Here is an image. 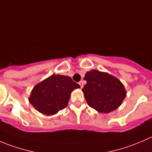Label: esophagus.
Instances as JSON below:
<instances>
[{
    "label": "esophagus",
    "mask_w": 152,
    "mask_h": 152,
    "mask_svg": "<svg viewBox=\"0 0 152 152\" xmlns=\"http://www.w3.org/2000/svg\"><path fill=\"white\" fill-rule=\"evenodd\" d=\"M79 85H80L81 88H82V87H83V86H84V83H83V81H81V82H79Z\"/></svg>",
    "instance_id": "1"
}]
</instances>
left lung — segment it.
I'll list each match as a JSON object with an SVG mask.
<instances>
[{
  "label": "left lung",
  "mask_w": 152,
  "mask_h": 152,
  "mask_svg": "<svg viewBox=\"0 0 152 152\" xmlns=\"http://www.w3.org/2000/svg\"><path fill=\"white\" fill-rule=\"evenodd\" d=\"M84 93L87 104L100 113H110L121 105L126 96L124 85L113 75L98 70L85 73Z\"/></svg>",
  "instance_id": "1"
}]
</instances>
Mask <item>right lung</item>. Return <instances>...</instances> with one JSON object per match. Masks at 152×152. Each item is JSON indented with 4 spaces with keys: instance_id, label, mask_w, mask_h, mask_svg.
<instances>
[{
    "instance_id": "add662e5",
    "label": "right lung",
    "mask_w": 152,
    "mask_h": 152,
    "mask_svg": "<svg viewBox=\"0 0 152 152\" xmlns=\"http://www.w3.org/2000/svg\"><path fill=\"white\" fill-rule=\"evenodd\" d=\"M80 85L70 76L53 74L34 87L29 103L45 115H53L67 106L70 93Z\"/></svg>"
}]
</instances>
